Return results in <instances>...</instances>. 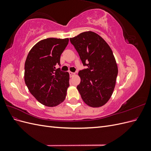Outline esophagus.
<instances>
[{"label":"esophagus","instance_id":"1","mask_svg":"<svg viewBox=\"0 0 151 151\" xmlns=\"http://www.w3.org/2000/svg\"><path fill=\"white\" fill-rule=\"evenodd\" d=\"M69 74H70V77H73V76H75V73L74 72H69Z\"/></svg>","mask_w":151,"mask_h":151}]
</instances>
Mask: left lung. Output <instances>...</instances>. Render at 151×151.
<instances>
[{
    "label": "left lung",
    "mask_w": 151,
    "mask_h": 151,
    "mask_svg": "<svg viewBox=\"0 0 151 151\" xmlns=\"http://www.w3.org/2000/svg\"><path fill=\"white\" fill-rule=\"evenodd\" d=\"M70 41L87 68L80 70L81 83L77 89L84 102L101 107L110 99L115 89L118 67L108 43L93 31L83 32Z\"/></svg>",
    "instance_id": "left-lung-1"
}]
</instances>
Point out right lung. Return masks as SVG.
<instances>
[{
  "mask_svg": "<svg viewBox=\"0 0 151 151\" xmlns=\"http://www.w3.org/2000/svg\"><path fill=\"white\" fill-rule=\"evenodd\" d=\"M68 38H49L31 49L24 65V81L31 94L45 106L53 107L65 99L69 74L56 69Z\"/></svg>",
  "mask_w": 151,
  "mask_h": 151,
  "instance_id": "add662e5",
  "label": "right lung"
}]
</instances>
